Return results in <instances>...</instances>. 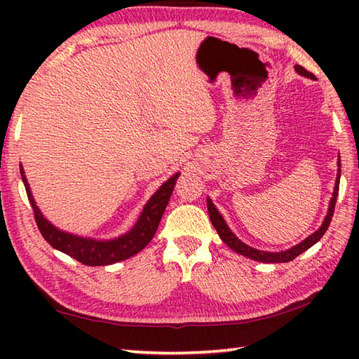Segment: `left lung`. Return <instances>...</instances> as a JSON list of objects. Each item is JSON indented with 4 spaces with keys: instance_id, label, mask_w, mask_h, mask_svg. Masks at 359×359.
<instances>
[{
    "instance_id": "8db88e82",
    "label": "left lung",
    "mask_w": 359,
    "mask_h": 359,
    "mask_svg": "<svg viewBox=\"0 0 359 359\" xmlns=\"http://www.w3.org/2000/svg\"><path fill=\"white\" fill-rule=\"evenodd\" d=\"M20 172L22 184H25L26 188L30 207L34 210L36 226L43 234V238L49 242V245L52 248L62 251V253L74 257L75 261L89 266L111 265L120 261H125V259L137 255L139 251L147 247L149 241L152 239V236H154L160 222L156 212H158L160 208H166L168 201H170L175 185V180L179 177V174L172 175L171 179H168L165 184L151 196V199L143 207V211L140 212L139 219H137V222L134 224L131 230L118 236V238L102 241L89 238V236H80L60 230V228L53 225L50 220L46 219L34 199L32 189H30L25 168H22L21 163Z\"/></svg>"
}]
</instances>
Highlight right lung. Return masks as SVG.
I'll return each instance as SVG.
<instances>
[{"mask_svg": "<svg viewBox=\"0 0 359 359\" xmlns=\"http://www.w3.org/2000/svg\"><path fill=\"white\" fill-rule=\"evenodd\" d=\"M297 74H301L302 77H307L315 80L313 75L310 72H307L306 69L299 71L297 69ZM338 175H337V180H334V189H333V194H332V199L329 202V210H327V215L323 220V225L319 226V230H316L313 234H310L306 241H302L301 243H297L293 248H290L287 251H280V253H271V251H262V250H257L253 247H248L247 243H243L242 241H239L236 236L233 234V231L228 228L226 222L224 220L222 215H220L219 210L216 208V205L211 202V199L208 197L207 199V207H208V215L211 219V224L215 225L217 234L220 236V239H222L228 247L231 250H234L236 253H239L245 257L253 259V261L257 262H264V264H279V262H290L293 261L296 256H299L302 251L309 250L311 245H315V243L323 238V234L327 231V228H329L330 222H332V216H333V211H334V203H337V197H338V191H339V177H341V162L338 163Z\"/></svg>", "mask_w": 359, "mask_h": 359, "instance_id": "obj_1", "label": "right lung"}]
</instances>
